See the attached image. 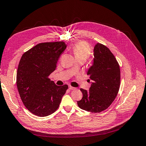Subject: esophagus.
Wrapping results in <instances>:
<instances>
[{
    "label": "esophagus",
    "mask_w": 146,
    "mask_h": 146,
    "mask_svg": "<svg viewBox=\"0 0 146 146\" xmlns=\"http://www.w3.org/2000/svg\"><path fill=\"white\" fill-rule=\"evenodd\" d=\"M69 90H71V91H72V90H76V88H74V87H72V86H69Z\"/></svg>",
    "instance_id": "obj_1"
}]
</instances>
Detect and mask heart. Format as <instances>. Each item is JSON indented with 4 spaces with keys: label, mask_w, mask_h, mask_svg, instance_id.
Listing matches in <instances>:
<instances>
[{
    "label": "heart",
    "mask_w": 146,
    "mask_h": 146,
    "mask_svg": "<svg viewBox=\"0 0 146 146\" xmlns=\"http://www.w3.org/2000/svg\"><path fill=\"white\" fill-rule=\"evenodd\" d=\"M72 52L76 60L82 59L86 60L91 55V48L89 44L84 41H79L72 46Z\"/></svg>",
    "instance_id": "heart-1"
}]
</instances>
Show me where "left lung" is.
Listing matches in <instances>:
<instances>
[{
  "label": "left lung",
  "mask_w": 146,
  "mask_h": 146,
  "mask_svg": "<svg viewBox=\"0 0 146 146\" xmlns=\"http://www.w3.org/2000/svg\"><path fill=\"white\" fill-rule=\"evenodd\" d=\"M87 74L93 82L90 91L81 89L83 96L77 105L88 111L102 112L115 100L120 84V66L108 47L100 43L95 45L93 64Z\"/></svg>",
  "instance_id": "left-lung-1"
}]
</instances>
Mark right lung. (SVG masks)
<instances>
[{
    "label": "right lung",
    "mask_w": 146,
    "mask_h": 146,
    "mask_svg": "<svg viewBox=\"0 0 146 146\" xmlns=\"http://www.w3.org/2000/svg\"><path fill=\"white\" fill-rule=\"evenodd\" d=\"M67 45L64 41L41 43L24 53L19 61L16 84L21 99L28 110L46 117L58 109L68 86H56L48 76L56 67Z\"/></svg>",
    "instance_id": "add662e5"
}]
</instances>
